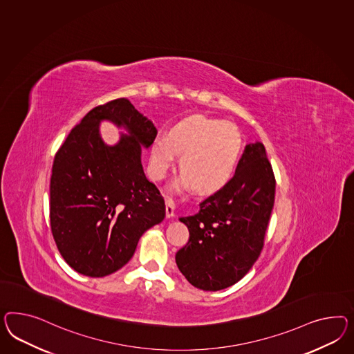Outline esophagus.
Here are the masks:
<instances>
[{
	"instance_id": "34e87169",
	"label": "esophagus",
	"mask_w": 354,
	"mask_h": 354,
	"mask_svg": "<svg viewBox=\"0 0 354 354\" xmlns=\"http://www.w3.org/2000/svg\"><path fill=\"white\" fill-rule=\"evenodd\" d=\"M165 203H166V216L167 218H172L174 216V210H175V202H174L171 197H166L165 198Z\"/></svg>"
}]
</instances>
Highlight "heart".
Wrapping results in <instances>:
<instances>
[{
	"mask_svg": "<svg viewBox=\"0 0 354 354\" xmlns=\"http://www.w3.org/2000/svg\"><path fill=\"white\" fill-rule=\"evenodd\" d=\"M242 135L233 124L205 115H193L175 124L169 135L153 142L149 171L161 180L182 154L179 188L194 185L198 192H215L230 182L242 153Z\"/></svg>",
	"mask_w": 354,
	"mask_h": 354,
	"instance_id": "obj_1",
	"label": "heart"
}]
</instances>
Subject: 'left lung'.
Returning <instances> with one entry per match:
<instances>
[{
	"label": "left lung",
	"mask_w": 354,
	"mask_h": 354,
	"mask_svg": "<svg viewBox=\"0 0 354 354\" xmlns=\"http://www.w3.org/2000/svg\"><path fill=\"white\" fill-rule=\"evenodd\" d=\"M274 194L264 145L248 144L230 182L205 198L196 215L180 218L189 239L175 260L191 285L218 291L249 272L264 246Z\"/></svg>",
	"instance_id": "obj_1"
}]
</instances>
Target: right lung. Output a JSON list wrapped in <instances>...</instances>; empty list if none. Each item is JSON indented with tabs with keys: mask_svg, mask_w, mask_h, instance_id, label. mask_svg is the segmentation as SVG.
<instances>
[{
	"mask_svg": "<svg viewBox=\"0 0 354 354\" xmlns=\"http://www.w3.org/2000/svg\"><path fill=\"white\" fill-rule=\"evenodd\" d=\"M111 119L131 134L113 147L98 122ZM157 136L152 121L120 97L97 105L59 148L50 180V225L60 255L87 277H104L133 258L144 232L165 218V201L145 176L142 145Z\"/></svg>",
	"mask_w": 354,
	"mask_h": 354,
	"instance_id": "obj_1",
	"label": "right lung"
}]
</instances>
